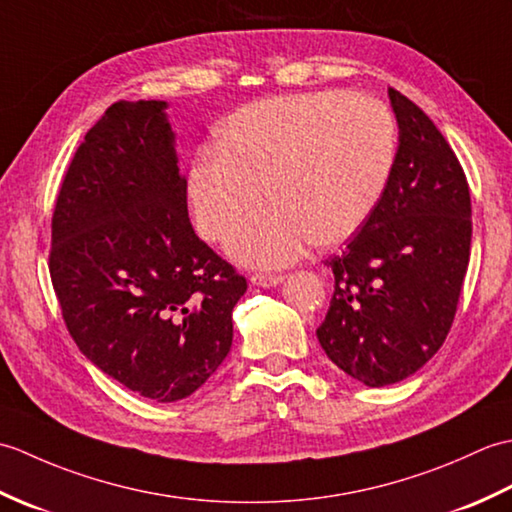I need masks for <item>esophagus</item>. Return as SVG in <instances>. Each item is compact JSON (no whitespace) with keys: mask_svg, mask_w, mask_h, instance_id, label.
Segmentation results:
<instances>
[{"mask_svg":"<svg viewBox=\"0 0 512 512\" xmlns=\"http://www.w3.org/2000/svg\"><path fill=\"white\" fill-rule=\"evenodd\" d=\"M250 281L257 286H264V288H270V286H277L284 281V275L281 273H253L250 275Z\"/></svg>","mask_w":512,"mask_h":512,"instance_id":"obj_1","label":"esophagus"}]
</instances>
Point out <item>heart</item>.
<instances>
[{"label":"heart","mask_w":512,"mask_h":512,"mask_svg":"<svg viewBox=\"0 0 512 512\" xmlns=\"http://www.w3.org/2000/svg\"><path fill=\"white\" fill-rule=\"evenodd\" d=\"M396 149V118L374 96L325 90L250 103L226 118L220 147L191 162L193 222L224 242L262 209L268 187L275 206L242 228L231 250L248 264H288L310 239L341 244L372 217Z\"/></svg>","instance_id":"b5f03b06"}]
</instances>
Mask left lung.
<instances>
[{
  "instance_id": "left-lung-1",
  "label": "left lung",
  "mask_w": 512,
  "mask_h": 512,
  "mask_svg": "<svg viewBox=\"0 0 512 512\" xmlns=\"http://www.w3.org/2000/svg\"><path fill=\"white\" fill-rule=\"evenodd\" d=\"M400 127L396 162L372 217L325 259L334 295L319 343L367 387L398 383L440 350L471 255V193L447 138L389 88Z\"/></svg>"
}]
</instances>
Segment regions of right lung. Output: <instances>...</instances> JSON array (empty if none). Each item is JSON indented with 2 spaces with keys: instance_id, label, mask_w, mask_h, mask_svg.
I'll return each instance as SVG.
<instances>
[{
  "instance_id": "right-lung-1",
  "label": "right lung",
  "mask_w": 512,
  "mask_h": 512,
  "mask_svg": "<svg viewBox=\"0 0 512 512\" xmlns=\"http://www.w3.org/2000/svg\"><path fill=\"white\" fill-rule=\"evenodd\" d=\"M165 107L118 101L85 134L54 202L48 268L79 350L173 402L222 365L248 284L193 231Z\"/></svg>"
}]
</instances>
